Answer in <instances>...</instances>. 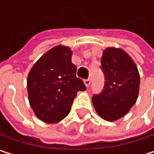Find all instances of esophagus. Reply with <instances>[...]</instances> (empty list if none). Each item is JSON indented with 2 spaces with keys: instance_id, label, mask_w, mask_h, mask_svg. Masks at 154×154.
<instances>
[{
  "instance_id": "34e87169",
  "label": "esophagus",
  "mask_w": 154,
  "mask_h": 154,
  "mask_svg": "<svg viewBox=\"0 0 154 154\" xmlns=\"http://www.w3.org/2000/svg\"><path fill=\"white\" fill-rule=\"evenodd\" d=\"M84 83H85V85H86V87H89V85H90V84H91V80H90L89 78L85 79V80H84Z\"/></svg>"
}]
</instances>
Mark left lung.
<instances>
[{
  "label": "left lung",
  "instance_id": "obj_1",
  "mask_svg": "<svg viewBox=\"0 0 154 154\" xmlns=\"http://www.w3.org/2000/svg\"><path fill=\"white\" fill-rule=\"evenodd\" d=\"M101 64L104 86L99 94H94L92 101L96 112L103 119L115 121L125 116L137 100L138 69L126 51L113 47L103 51Z\"/></svg>",
  "mask_w": 154,
  "mask_h": 154
}]
</instances>
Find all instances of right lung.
Segmentation results:
<instances>
[{
  "instance_id": "1",
  "label": "right lung",
  "mask_w": 154,
  "mask_h": 154,
  "mask_svg": "<svg viewBox=\"0 0 154 154\" xmlns=\"http://www.w3.org/2000/svg\"><path fill=\"white\" fill-rule=\"evenodd\" d=\"M69 47L58 45L45 53L33 66L27 77L28 100L38 119L57 123L70 111L78 91L86 89L77 77Z\"/></svg>"
}]
</instances>
